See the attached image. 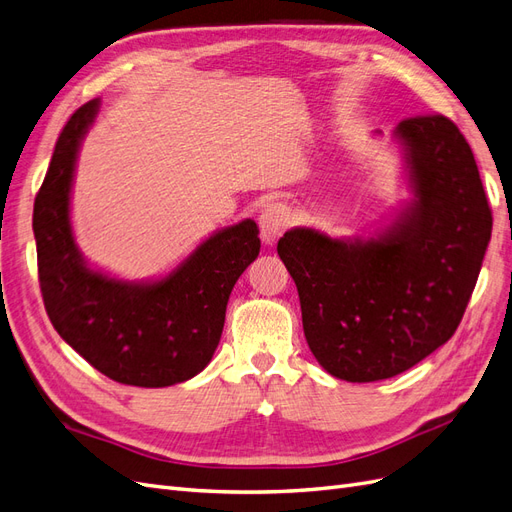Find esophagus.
<instances>
[{
  "instance_id": "obj_1",
  "label": "esophagus",
  "mask_w": 512,
  "mask_h": 512,
  "mask_svg": "<svg viewBox=\"0 0 512 512\" xmlns=\"http://www.w3.org/2000/svg\"><path fill=\"white\" fill-rule=\"evenodd\" d=\"M260 237L265 243H275L292 224V209L286 203H269L260 213Z\"/></svg>"
}]
</instances>
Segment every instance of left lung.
<instances>
[{"instance_id":"8db88e82","label":"left lung","mask_w":512,"mask_h":512,"mask_svg":"<svg viewBox=\"0 0 512 512\" xmlns=\"http://www.w3.org/2000/svg\"><path fill=\"white\" fill-rule=\"evenodd\" d=\"M412 200L374 237L335 239L292 228L277 254L299 290L316 361L346 382L414 367L453 337L491 239L474 153L444 115L393 130Z\"/></svg>"}]
</instances>
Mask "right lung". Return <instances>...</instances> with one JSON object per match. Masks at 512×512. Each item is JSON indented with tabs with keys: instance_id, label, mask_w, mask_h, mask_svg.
Listing matches in <instances>:
<instances>
[{
	"instance_id": "right-lung-1",
	"label": "right lung",
	"mask_w": 512,
	"mask_h": 512,
	"mask_svg": "<svg viewBox=\"0 0 512 512\" xmlns=\"http://www.w3.org/2000/svg\"><path fill=\"white\" fill-rule=\"evenodd\" d=\"M98 108L91 100L68 119L36 196L40 290L55 331L89 365L115 382L160 389L209 365L230 292L260 252L258 226L243 220L213 232L160 280L123 282L91 269L74 241L70 194Z\"/></svg>"
}]
</instances>
